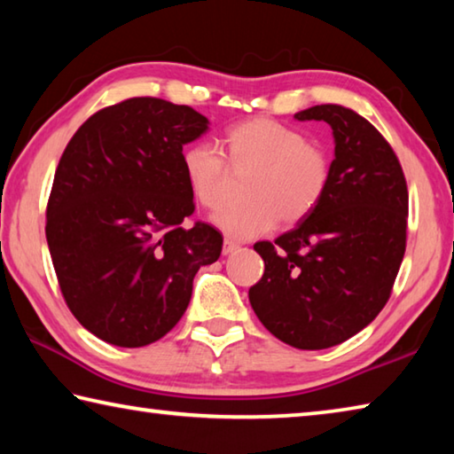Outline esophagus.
<instances>
[{
    "label": "esophagus",
    "mask_w": 454,
    "mask_h": 454,
    "mask_svg": "<svg viewBox=\"0 0 454 454\" xmlns=\"http://www.w3.org/2000/svg\"><path fill=\"white\" fill-rule=\"evenodd\" d=\"M238 248H240V244H236L234 240H230V238H226L224 248H222V252H224V254L228 256V254H232V252H236Z\"/></svg>",
    "instance_id": "1"
}]
</instances>
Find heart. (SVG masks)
<instances>
[{
    "instance_id": "obj_1",
    "label": "heart",
    "mask_w": 454,
    "mask_h": 454,
    "mask_svg": "<svg viewBox=\"0 0 454 454\" xmlns=\"http://www.w3.org/2000/svg\"><path fill=\"white\" fill-rule=\"evenodd\" d=\"M227 160H224L223 158ZM250 168L240 204L214 214L216 224L234 240H250L276 226L294 224L317 208L330 182V160L298 129L270 118L246 120L226 129L222 152L210 142L190 144L182 168L192 196L206 208L224 200L228 167Z\"/></svg>"
}]
</instances>
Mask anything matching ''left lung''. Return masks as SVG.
<instances>
[{"mask_svg":"<svg viewBox=\"0 0 454 454\" xmlns=\"http://www.w3.org/2000/svg\"><path fill=\"white\" fill-rule=\"evenodd\" d=\"M334 136L320 204L274 242H256L264 274L250 304L278 340L302 350L336 347L379 317L406 248L409 190L401 162L371 121L344 106L294 114Z\"/></svg>","mask_w":454,"mask_h":454,"instance_id":"8db88e82","label":"left lung"}]
</instances>
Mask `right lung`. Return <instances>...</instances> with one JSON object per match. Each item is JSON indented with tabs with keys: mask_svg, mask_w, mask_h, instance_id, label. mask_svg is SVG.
I'll use <instances>...</instances> for the list:
<instances>
[{
	"mask_svg": "<svg viewBox=\"0 0 454 454\" xmlns=\"http://www.w3.org/2000/svg\"><path fill=\"white\" fill-rule=\"evenodd\" d=\"M206 129L190 106L129 98L83 121L61 153L45 238L67 309L106 342L160 340L186 312L200 266L220 258L216 228L182 226L194 214L182 145Z\"/></svg>",
	"mask_w": 454,
	"mask_h": 454,
	"instance_id": "add662e5",
	"label": "right lung"
}]
</instances>
